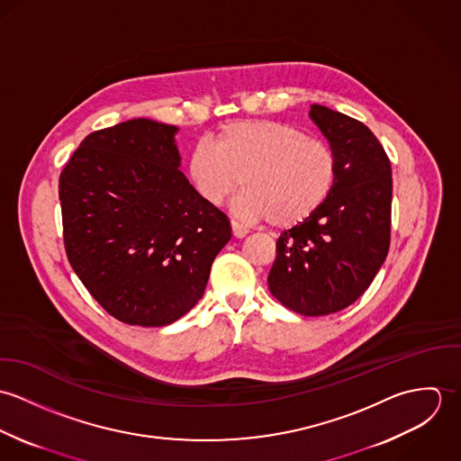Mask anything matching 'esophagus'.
I'll use <instances>...</instances> for the list:
<instances>
[{
	"label": "esophagus",
	"mask_w": 461,
	"mask_h": 461,
	"mask_svg": "<svg viewBox=\"0 0 461 461\" xmlns=\"http://www.w3.org/2000/svg\"><path fill=\"white\" fill-rule=\"evenodd\" d=\"M230 227H232V234H234V238H245L247 234H249V229L247 227H243L241 223H238L236 220H230Z\"/></svg>",
	"instance_id": "34e87169"
}]
</instances>
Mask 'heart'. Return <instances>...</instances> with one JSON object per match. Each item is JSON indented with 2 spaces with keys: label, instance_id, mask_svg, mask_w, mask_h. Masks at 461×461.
<instances>
[{
  "label": "heart",
  "instance_id": "obj_1",
  "mask_svg": "<svg viewBox=\"0 0 461 461\" xmlns=\"http://www.w3.org/2000/svg\"><path fill=\"white\" fill-rule=\"evenodd\" d=\"M188 181L207 205H220L240 185L238 214L293 227L312 216L337 181V158L327 141L275 121L225 124L186 161Z\"/></svg>",
  "mask_w": 461,
  "mask_h": 461
}]
</instances>
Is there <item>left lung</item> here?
I'll return each mask as SVG.
<instances>
[{
	"label": "left lung",
	"mask_w": 461,
	"mask_h": 461,
	"mask_svg": "<svg viewBox=\"0 0 461 461\" xmlns=\"http://www.w3.org/2000/svg\"><path fill=\"white\" fill-rule=\"evenodd\" d=\"M311 119L337 158L327 202L276 240L271 294L303 316L351 305L371 285L391 245L393 168L371 130L357 119L312 104Z\"/></svg>",
	"instance_id": "left-lung-1"
}]
</instances>
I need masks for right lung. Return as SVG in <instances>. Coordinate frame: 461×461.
I'll return each mask as SVG.
<instances>
[{
	"mask_svg": "<svg viewBox=\"0 0 461 461\" xmlns=\"http://www.w3.org/2000/svg\"><path fill=\"white\" fill-rule=\"evenodd\" d=\"M176 132L149 119L90 132L60 174L67 259L128 325L165 327L190 312L232 234L179 170Z\"/></svg>",
	"mask_w": 461,
	"mask_h": 461,
	"instance_id": "right-lung-1",
	"label": "right lung"
}]
</instances>
